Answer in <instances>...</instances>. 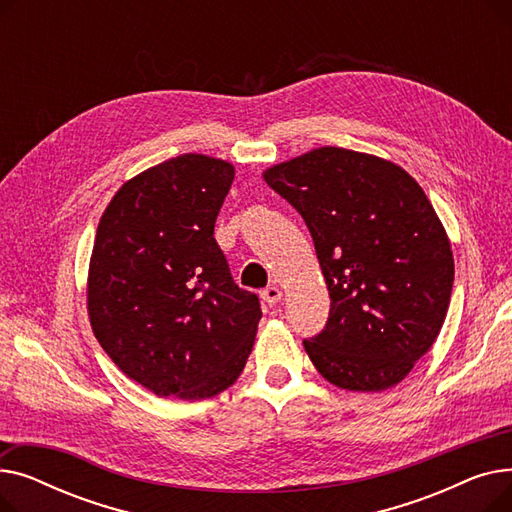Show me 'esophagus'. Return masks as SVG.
<instances>
[{
    "label": "esophagus",
    "instance_id": "34e87169",
    "mask_svg": "<svg viewBox=\"0 0 512 512\" xmlns=\"http://www.w3.org/2000/svg\"><path fill=\"white\" fill-rule=\"evenodd\" d=\"M280 297H282V290L278 288V286H267V288H263L261 290V299H263V303H267V305H276L278 301H280Z\"/></svg>",
    "mask_w": 512,
    "mask_h": 512
}]
</instances>
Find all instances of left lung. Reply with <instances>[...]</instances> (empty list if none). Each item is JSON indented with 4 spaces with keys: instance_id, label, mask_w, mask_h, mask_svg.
Here are the masks:
<instances>
[{
    "instance_id": "left-lung-1",
    "label": "left lung",
    "mask_w": 512,
    "mask_h": 512,
    "mask_svg": "<svg viewBox=\"0 0 512 512\" xmlns=\"http://www.w3.org/2000/svg\"><path fill=\"white\" fill-rule=\"evenodd\" d=\"M305 220L330 290V317L303 340L324 378L380 392L407 378L436 342L454 259L423 188L392 161L313 149L263 172Z\"/></svg>"
}]
</instances>
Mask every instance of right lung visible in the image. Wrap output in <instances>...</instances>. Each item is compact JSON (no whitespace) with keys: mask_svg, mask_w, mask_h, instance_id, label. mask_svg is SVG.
I'll return each mask as SVG.
<instances>
[{"mask_svg":"<svg viewBox=\"0 0 512 512\" xmlns=\"http://www.w3.org/2000/svg\"><path fill=\"white\" fill-rule=\"evenodd\" d=\"M234 168L184 153L134 176L107 205L87 305L103 351L157 396L201 400L236 382L261 319L213 238Z\"/></svg>","mask_w":512,"mask_h":512,"instance_id":"right-lung-1","label":"right lung"}]
</instances>
